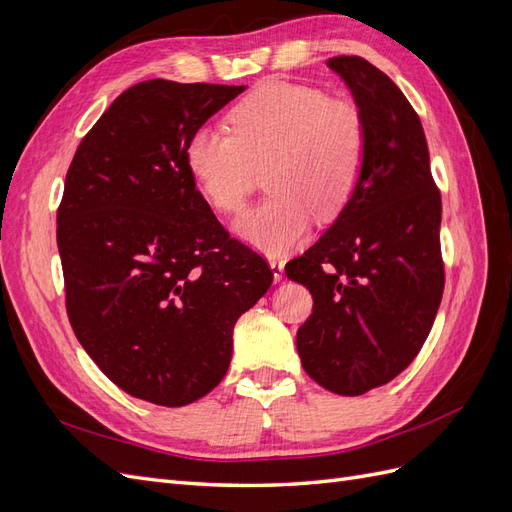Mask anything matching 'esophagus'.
Segmentation results:
<instances>
[{
  "instance_id": "1",
  "label": "esophagus",
  "mask_w": 512,
  "mask_h": 512,
  "mask_svg": "<svg viewBox=\"0 0 512 512\" xmlns=\"http://www.w3.org/2000/svg\"><path fill=\"white\" fill-rule=\"evenodd\" d=\"M284 265H286V262H284L282 258H271V260H269V267H271V271H273V282H275V284L282 282V277H284Z\"/></svg>"
}]
</instances>
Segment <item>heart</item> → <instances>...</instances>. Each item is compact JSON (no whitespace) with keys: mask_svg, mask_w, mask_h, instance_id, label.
Segmentation results:
<instances>
[{"mask_svg":"<svg viewBox=\"0 0 512 512\" xmlns=\"http://www.w3.org/2000/svg\"><path fill=\"white\" fill-rule=\"evenodd\" d=\"M232 134L200 128L185 162L200 194L220 213H237L267 170L265 203L235 222L237 237L265 254L305 239L312 215L333 220L359 188L367 126L359 106L286 81L256 87L228 113Z\"/></svg>","mask_w":512,"mask_h":512,"instance_id":"obj_1","label":"heart"}]
</instances>
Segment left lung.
I'll use <instances>...</instances> for the list:
<instances>
[{
    "label": "left lung",
    "instance_id": "1",
    "mask_svg": "<svg viewBox=\"0 0 512 512\" xmlns=\"http://www.w3.org/2000/svg\"><path fill=\"white\" fill-rule=\"evenodd\" d=\"M365 117L367 158L346 209L286 265L314 312L299 327L307 376L356 397L399 376L423 348L444 290L442 200L421 119L363 57H331Z\"/></svg>",
    "mask_w": 512,
    "mask_h": 512
}]
</instances>
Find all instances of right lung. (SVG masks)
<instances>
[{"label": "right lung", "instance_id": "1", "mask_svg": "<svg viewBox=\"0 0 512 512\" xmlns=\"http://www.w3.org/2000/svg\"><path fill=\"white\" fill-rule=\"evenodd\" d=\"M245 87L143 81L83 138L57 211L68 318L121 391L179 408L226 376L232 329L273 282L196 190L185 149Z\"/></svg>", "mask_w": 512, "mask_h": 512}]
</instances>
